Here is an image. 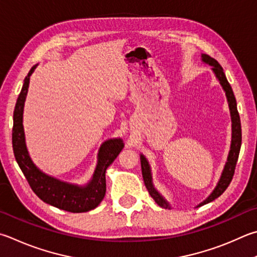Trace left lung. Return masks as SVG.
I'll list each match as a JSON object with an SVG mask.
<instances>
[{
	"mask_svg": "<svg viewBox=\"0 0 257 257\" xmlns=\"http://www.w3.org/2000/svg\"><path fill=\"white\" fill-rule=\"evenodd\" d=\"M201 57H202V60L204 63L211 65L212 71L214 72V74H216L217 78L219 80V82H220L221 86L223 87V90H225V92H226L228 103H229L231 121H232V141H231V149L229 152V156H228L225 170H223V172H222L220 181H219V183L216 186V189L213 190V192L210 194L201 204H199V206H203V204L213 201L214 199L220 197V195L225 192L226 189L228 188V185L230 184L232 176H234L237 161H238L240 145H241L240 118H239L238 110H237L236 99H235L234 92H232V90H231L230 84L228 83L227 78L225 76V73H223L222 67L220 66V64H219L216 59L210 57V56L207 54H202ZM141 162H142V173H143L145 185H146V188L148 190L149 194H151V197L155 200V202L158 204V206H161L162 208H170L169 203H167L165 200L161 197V194L158 193L155 189H154L153 183H152L151 169H149V165H148V162L146 161V158H145L143 155L141 156Z\"/></svg>",
	"mask_w": 257,
	"mask_h": 257,
	"instance_id": "left-lung-1",
	"label": "left lung"
}]
</instances>
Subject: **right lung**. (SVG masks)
<instances>
[{"label":"right lung","mask_w":257,"mask_h":257,"mask_svg":"<svg viewBox=\"0 0 257 257\" xmlns=\"http://www.w3.org/2000/svg\"><path fill=\"white\" fill-rule=\"evenodd\" d=\"M35 68L36 66L32 67L25 78V83L19 94L15 112H13L12 147L16 161L20 166L22 173L25 174L32 191L44 202L74 213L90 211L99 206L104 198L106 191L105 171L119 155L121 149L123 148V143L121 139H110L102 145L99 151V161H97L94 175L90 183L85 186L64 183L40 172L32 163L28 154L22 125L23 106H25L28 87H29L30 75Z\"/></svg>","instance_id":"right-lung-1"}]
</instances>
